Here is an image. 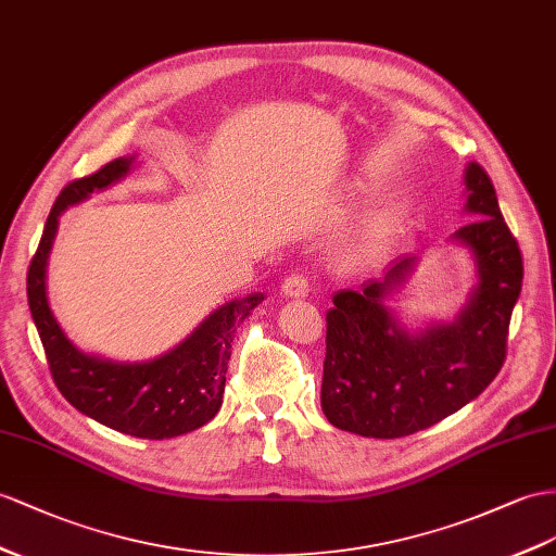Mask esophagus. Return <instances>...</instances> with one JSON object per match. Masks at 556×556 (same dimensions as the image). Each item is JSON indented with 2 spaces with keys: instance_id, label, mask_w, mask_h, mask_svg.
<instances>
[{
  "instance_id": "34e87169",
  "label": "esophagus",
  "mask_w": 556,
  "mask_h": 556,
  "mask_svg": "<svg viewBox=\"0 0 556 556\" xmlns=\"http://www.w3.org/2000/svg\"><path fill=\"white\" fill-rule=\"evenodd\" d=\"M281 291H283V295H289V298H305L309 293V281H307L305 275L293 273L281 281Z\"/></svg>"
}]
</instances>
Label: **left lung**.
Returning <instances> with one entry per match:
<instances>
[{"mask_svg":"<svg viewBox=\"0 0 556 556\" xmlns=\"http://www.w3.org/2000/svg\"><path fill=\"white\" fill-rule=\"evenodd\" d=\"M465 185L475 220L453 239L472 249L479 287L458 319L420 333L394 321L386 295L416 258L396 261L386 279L366 281L362 291L333 295L326 312L321 408L338 430L374 439L420 432L472 402L503 368L523 261L486 170L472 162Z\"/></svg>","mask_w":556,"mask_h":556,"instance_id":"8db88e82","label":"left lung"}]
</instances>
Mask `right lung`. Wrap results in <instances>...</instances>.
<instances>
[{
	"instance_id": "obj_1",
	"label": "right lung",
	"mask_w": 556,
	"mask_h": 556,
	"mask_svg": "<svg viewBox=\"0 0 556 556\" xmlns=\"http://www.w3.org/2000/svg\"><path fill=\"white\" fill-rule=\"evenodd\" d=\"M131 162L134 156H119L91 176L70 180L61 190L27 269V303L55 388L70 404L117 432L140 439H170L197 430L218 414L232 336L263 295L253 293L218 307L185 343L146 364L89 357L70 343L47 301V261L59 216L70 204L126 176Z\"/></svg>"
}]
</instances>
